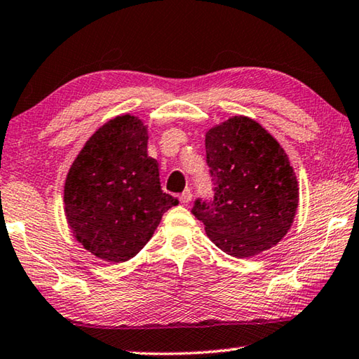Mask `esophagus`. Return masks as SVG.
I'll return each mask as SVG.
<instances>
[{
	"label": "esophagus",
	"mask_w": 359,
	"mask_h": 359,
	"mask_svg": "<svg viewBox=\"0 0 359 359\" xmlns=\"http://www.w3.org/2000/svg\"><path fill=\"white\" fill-rule=\"evenodd\" d=\"M192 200V194H191V191L189 189H186L183 194H181L180 196V202L183 203V205H187Z\"/></svg>",
	"instance_id": "esophagus-1"
}]
</instances>
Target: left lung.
<instances>
[{
	"label": "left lung",
	"instance_id": "obj_1",
	"mask_svg": "<svg viewBox=\"0 0 359 359\" xmlns=\"http://www.w3.org/2000/svg\"><path fill=\"white\" fill-rule=\"evenodd\" d=\"M205 148L215 198L196 200L192 215L210 240L236 259L276 246L290 230L299 200L284 148L255 119L241 115L206 132Z\"/></svg>",
	"mask_w": 359,
	"mask_h": 359
}]
</instances>
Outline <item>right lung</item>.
Listing matches in <instances>:
<instances>
[{"label": "right lung", "mask_w": 359, "mask_h": 359, "mask_svg": "<svg viewBox=\"0 0 359 359\" xmlns=\"http://www.w3.org/2000/svg\"><path fill=\"white\" fill-rule=\"evenodd\" d=\"M148 128L115 116L88 138L65 183V215L81 246L97 259L128 262L143 249L178 200L161 189L148 156Z\"/></svg>", "instance_id": "add662e5"}]
</instances>
